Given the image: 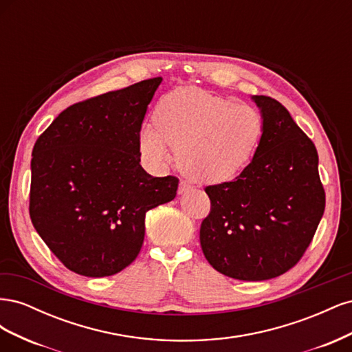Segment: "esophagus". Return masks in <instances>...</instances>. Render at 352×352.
I'll return each instance as SVG.
<instances>
[{
  "label": "esophagus",
  "mask_w": 352,
  "mask_h": 352,
  "mask_svg": "<svg viewBox=\"0 0 352 352\" xmlns=\"http://www.w3.org/2000/svg\"><path fill=\"white\" fill-rule=\"evenodd\" d=\"M189 189H190V185L186 182V180H180L179 188H177V194H179V195H184V194L188 192Z\"/></svg>",
  "instance_id": "obj_1"
}]
</instances>
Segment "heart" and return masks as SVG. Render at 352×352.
<instances>
[{
  "label": "heart",
  "instance_id": "heart-1",
  "mask_svg": "<svg viewBox=\"0 0 352 352\" xmlns=\"http://www.w3.org/2000/svg\"><path fill=\"white\" fill-rule=\"evenodd\" d=\"M153 124L140 132V151L153 168L179 155L184 172L201 182H221L247 166L263 138V117L248 104L197 88H177L157 102Z\"/></svg>",
  "mask_w": 352,
  "mask_h": 352
}]
</instances>
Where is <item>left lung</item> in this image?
<instances>
[{"label":"left lung","mask_w":352,"mask_h":352,"mask_svg":"<svg viewBox=\"0 0 352 352\" xmlns=\"http://www.w3.org/2000/svg\"><path fill=\"white\" fill-rule=\"evenodd\" d=\"M263 138L251 163L232 182L206 188L210 214L199 242L207 261L233 279L278 278L301 260L324 212L313 141L283 105L254 95Z\"/></svg>","instance_id":"8db88e82"}]
</instances>
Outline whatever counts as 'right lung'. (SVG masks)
Here are the masks:
<instances>
[{
    "instance_id": "obj_1",
    "label": "right lung",
    "mask_w": 352,
    "mask_h": 352,
    "mask_svg": "<svg viewBox=\"0 0 352 352\" xmlns=\"http://www.w3.org/2000/svg\"><path fill=\"white\" fill-rule=\"evenodd\" d=\"M162 80L73 104L35 142L32 225L74 273L122 272L141 251L146 211L176 197L177 177H153L140 164V132Z\"/></svg>"
}]
</instances>
